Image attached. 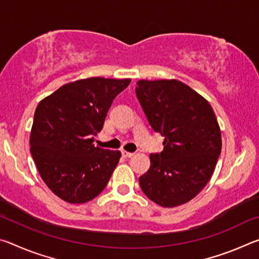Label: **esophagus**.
I'll return each mask as SVG.
<instances>
[{
	"instance_id": "esophagus-1",
	"label": "esophagus",
	"mask_w": 259,
	"mask_h": 259,
	"mask_svg": "<svg viewBox=\"0 0 259 259\" xmlns=\"http://www.w3.org/2000/svg\"><path fill=\"white\" fill-rule=\"evenodd\" d=\"M122 155H123L124 157H131V156H134V153H130V152H128V151H122Z\"/></svg>"
}]
</instances>
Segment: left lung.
Masks as SVG:
<instances>
[{"mask_svg":"<svg viewBox=\"0 0 259 259\" xmlns=\"http://www.w3.org/2000/svg\"><path fill=\"white\" fill-rule=\"evenodd\" d=\"M136 95L154 131L164 137L163 151L151 154L139 185L164 208L195 198L211 178L222 151L221 128L212 107L178 80H140Z\"/></svg>","mask_w":259,"mask_h":259,"instance_id":"1","label":"left lung"}]
</instances>
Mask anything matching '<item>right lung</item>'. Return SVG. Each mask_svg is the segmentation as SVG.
Masks as SVG:
<instances>
[{"label":"right lung","mask_w":259,"mask_h":259,"mask_svg":"<svg viewBox=\"0 0 259 259\" xmlns=\"http://www.w3.org/2000/svg\"><path fill=\"white\" fill-rule=\"evenodd\" d=\"M130 78L89 77L60 87L38 103L29 145L35 165L52 193L68 203L100 194L121 157L94 145L114 98Z\"/></svg>","instance_id":"right-lung-1"}]
</instances>
